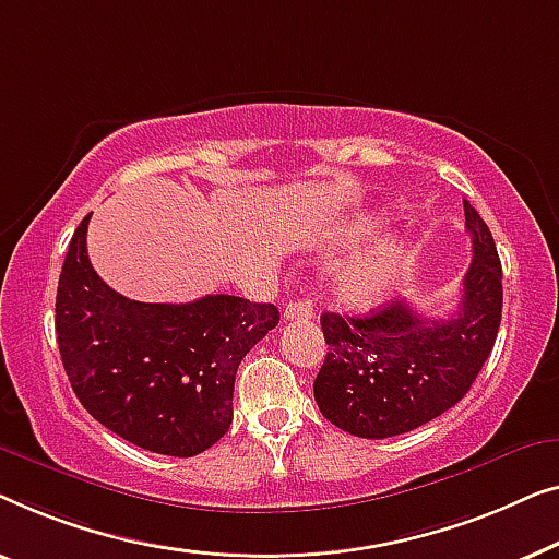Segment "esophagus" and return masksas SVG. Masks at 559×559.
I'll return each mask as SVG.
<instances>
[{
	"label": "esophagus",
	"mask_w": 559,
	"mask_h": 559,
	"mask_svg": "<svg viewBox=\"0 0 559 559\" xmlns=\"http://www.w3.org/2000/svg\"><path fill=\"white\" fill-rule=\"evenodd\" d=\"M313 317V301L309 296H290V301L283 309V319L286 321H306Z\"/></svg>",
	"instance_id": "1"
}]
</instances>
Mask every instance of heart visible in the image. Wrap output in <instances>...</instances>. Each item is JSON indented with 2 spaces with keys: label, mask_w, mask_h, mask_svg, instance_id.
Instances as JSON below:
<instances>
[{
  "label": "heart",
  "mask_w": 559,
  "mask_h": 559,
  "mask_svg": "<svg viewBox=\"0 0 559 559\" xmlns=\"http://www.w3.org/2000/svg\"><path fill=\"white\" fill-rule=\"evenodd\" d=\"M413 265V253L403 242H388L361 258L342 278L344 301L369 309L382 304Z\"/></svg>",
  "instance_id": "heart-1"
}]
</instances>
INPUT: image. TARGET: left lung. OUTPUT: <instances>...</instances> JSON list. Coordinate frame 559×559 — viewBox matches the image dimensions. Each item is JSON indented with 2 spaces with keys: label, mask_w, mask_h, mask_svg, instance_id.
Returning <instances> with one entry per match:
<instances>
[{
  "label": "left lung",
  "mask_w": 559,
  "mask_h": 559,
  "mask_svg": "<svg viewBox=\"0 0 559 559\" xmlns=\"http://www.w3.org/2000/svg\"><path fill=\"white\" fill-rule=\"evenodd\" d=\"M474 246L453 313L423 317L392 301L369 317L321 313L329 344L313 380L321 415L359 438H392L459 403L489 359L501 324V261L491 230L463 200Z\"/></svg>",
  "instance_id": "obj_1"
}]
</instances>
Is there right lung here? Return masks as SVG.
<instances>
[{
    "label": "right lung",
    "mask_w": 559,
    "mask_h": 559,
    "mask_svg": "<svg viewBox=\"0 0 559 559\" xmlns=\"http://www.w3.org/2000/svg\"><path fill=\"white\" fill-rule=\"evenodd\" d=\"M88 219L75 227L55 298L73 392L100 426L144 451L177 459L207 451L233 423L240 361L278 324V309L225 294L131 301L93 271Z\"/></svg>",
    "instance_id": "1"
}]
</instances>
